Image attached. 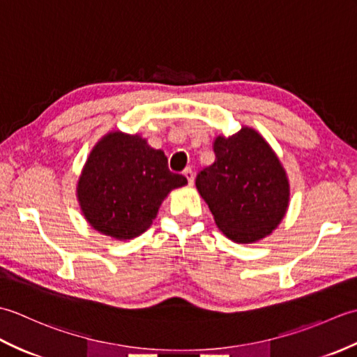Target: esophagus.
<instances>
[{
  "instance_id": "34e87169",
  "label": "esophagus",
  "mask_w": 357,
  "mask_h": 357,
  "mask_svg": "<svg viewBox=\"0 0 357 357\" xmlns=\"http://www.w3.org/2000/svg\"><path fill=\"white\" fill-rule=\"evenodd\" d=\"M183 174L185 176L188 185H193V183H195V176H193V172H192V169H185Z\"/></svg>"
}]
</instances>
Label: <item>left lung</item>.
<instances>
[{"instance_id":"left-lung-1","label":"left lung","mask_w":357,"mask_h":357,"mask_svg":"<svg viewBox=\"0 0 357 357\" xmlns=\"http://www.w3.org/2000/svg\"><path fill=\"white\" fill-rule=\"evenodd\" d=\"M215 162L196 178L218 229L238 244L268 236L290 202V181L275 150L255 128L244 126L213 141Z\"/></svg>"}]
</instances>
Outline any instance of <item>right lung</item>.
Listing matches in <instances>:
<instances>
[{"instance_id": "right-lung-1", "label": "right lung", "mask_w": 357, "mask_h": 357, "mask_svg": "<svg viewBox=\"0 0 357 357\" xmlns=\"http://www.w3.org/2000/svg\"><path fill=\"white\" fill-rule=\"evenodd\" d=\"M185 184L183 174L169 170L162 150L150 147L141 135L113 130L87 156L77 198L92 229L127 241L146 231L167 195Z\"/></svg>"}]
</instances>
